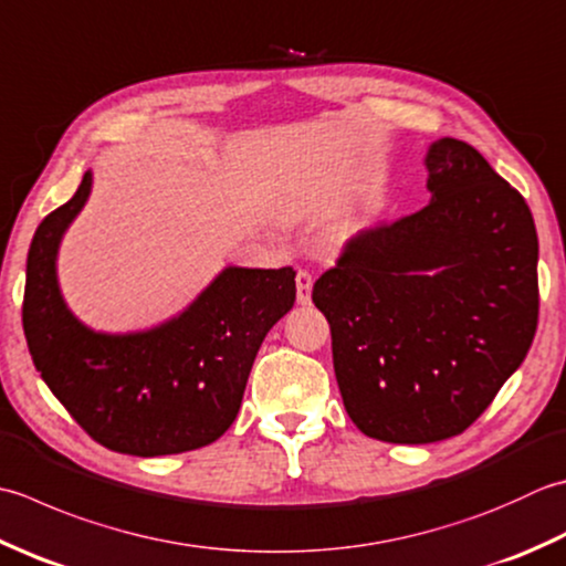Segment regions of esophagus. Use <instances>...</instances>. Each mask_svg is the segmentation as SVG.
<instances>
[{
	"label": "esophagus",
	"instance_id": "obj_1",
	"mask_svg": "<svg viewBox=\"0 0 566 566\" xmlns=\"http://www.w3.org/2000/svg\"><path fill=\"white\" fill-rule=\"evenodd\" d=\"M312 286H314L312 274H308L306 270H298L296 272V302L298 304H312Z\"/></svg>",
	"mask_w": 566,
	"mask_h": 566
}]
</instances>
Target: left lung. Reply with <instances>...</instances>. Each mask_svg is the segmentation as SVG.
<instances>
[{
  "mask_svg": "<svg viewBox=\"0 0 566 566\" xmlns=\"http://www.w3.org/2000/svg\"><path fill=\"white\" fill-rule=\"evenodd\" d=\"M429 206L360 230L314 284L346 412L365 437L461 434L533 346L537 230L525 198L471 144L424 157Z\"/></svg>",
  "mask_w": 566,
  "mask_h": 566,
  "instance_id": "1",
  "label": "left lung"
}]
</instances>
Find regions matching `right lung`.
<instances>
[{
    "mask_svg": "<svg viewBox=\"0 0 566 566\" xmlns=\"http://www.w3.org/2000/svg\"><path fill=\"white\" fill-rule=\"evenodd\" d=\"M91 191L85 171L31 240L21 321L33 365L75 422L117 453L166 457L213 444L235 422L264 336L294 306L296 272L226 268L159 326L93 331L65 304L55 270Z\"/></svg>",
    "mask_w": 566,
    "mask_h": 566,
    "instance_id": "obj_1",
    "label": "right lung"
}]
</instances>
